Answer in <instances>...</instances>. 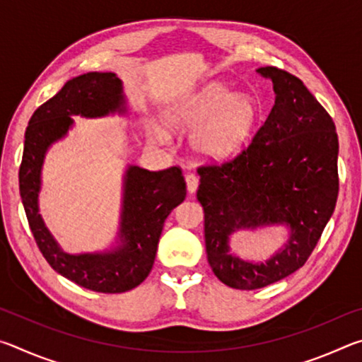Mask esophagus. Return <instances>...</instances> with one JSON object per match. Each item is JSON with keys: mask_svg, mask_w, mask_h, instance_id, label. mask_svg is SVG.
Wrapping results in <instances>:
<instances>
[{"mask_svg": "<svg viewBox=\"0 0 362 362\" xmlns=\"http://www.w3.org/2000/svg\"><path fill=\"white\" fill-rule=\"evenodd\" d=\"M185 182H187L188 193L193 194V193L196 192V189H198V183H199L198 177H196L194 174H187V175H185Z\"/></svg>", "mask_w": 362, "mask_h": 362, "instance_id": "esophagus-1", "label": "esophagus"}]
</instances>
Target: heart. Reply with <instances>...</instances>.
I'll return each instance as SVG.
<instances>
[{"instance_id":"1","label":"heart","mask_w":362,"mask_h":362,"mask_svg":"<svg viewBox=\"0 0 362 362\" xmlns=\"http://www.w3.org/2000/svg\"><path fill=\"white\" fill-rule=\"evenodd\" d=\"M262 107L252 94L236 90L220 81H211L173 107L168 119L175 129H195L192 148L206 159L233 155L247 142L259 122ZM159 142L168 144L169 134L156 127Z\"/></svg>"}]
</instances>
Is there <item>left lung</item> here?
Wrapping results in <instances>:
<instances>
[{
    "mask_svg": "<svg viewBox=\"0 0 362 362\" xmlns=\"http://www.w3.org/2000/svg\"><path fill=\"white\" fill-rule=\"evenodd\" d=\"M273 83L274 105L241 155L198 169L196 198L204 209L207 262L223 284L260 289L289 276L313 252L339 194L335 124L297 76L260 66ZM284 226L286 241L265 262L230 254L241 230Z\"/></svg>",
    "mask_w": 362,
    "mask_h": 362,
    "instance_id": "8db88e82",
    "label": "left lung"
}]
</instances>
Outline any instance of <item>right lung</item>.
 Instances as JSON below:
<instances>
[{
	"mask_svg": "<svg viewBox=\"0 0 362 362\" xmlns=\"http://www.w3.org/2000/svg\"><path fill=\"white\" fill-rule=\"evenodd\" d=\"M131 113L116 73L89 71L69 79L52 99L38 107L25 131L19 189L30 230L49 265L94 292H126L148 276L164 220L185 199L182 170L169 168L151 173L129 164L122 175L119 225L113 244L105 250L70 254L60 247L40 214L42 166L49 148L69 136L75 124L71 116L105 118Z\"/></svg>",
	"mask_w": 362,
	"mask_h": 362,
	"instance_id": "1",
	"label": "right lung"
}]
</instances>
